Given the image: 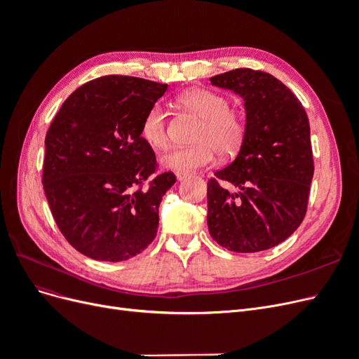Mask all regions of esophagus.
Returning a JSON list of instances; mask_svg holds the SVG:
<instances>
[{
    "mask_svg": "<svg viewBox=\"0 0 359 359\" xmlns=\"http://www.w3.org/2000/svg\"><path fill=\"white\" fill-rule=\"evenodd\" d=\"M187 175H182V173H177V181H182Z\"/></svg>",
    "mask_w": 359,
    "mask_h": 359,
    "instance_id": "esophagus-1",
    "label": "esophagus"
}]
</instances>
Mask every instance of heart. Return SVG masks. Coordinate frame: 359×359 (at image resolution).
Here are the masks:
<instances>
[{
    "mask_svg": "<svg viewBox=\"0 0 359 359\" xmlns=\"http://www.w3.org/2000/svg\"><path fill=\"white\" fill-rule=\"evenodd\" d=\"M180 103L202 119L194 136L198 145L173 148L161 154L158 161L163 169L189 175L212 165L215 151L222 156H232L241 148L245 137V123L240 115L229 111V102L223 95L208 90H190L180 95ZM140 136L156 149L166 147V112L158 103L147 111L140 124Z\"/></svg>",
    "mask_w": 359,
    "mask_h": 359,
    "instance_id": "b5f03b06",
    "label": "heart"
}]
</instances>
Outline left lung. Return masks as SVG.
<instances>
[{"label": "left lung", "mask_w": 359, "mask_h": 359, "mask_svg": "<svg viewBox=\"0 0 359 359\" xmlns=\"http://www.w3.org/2000/svg\"><path fill=\"white\" fill-rule=\"evenodd\" d=\"M244 100L245 137L229 166L208 181V231L236 253H256L283 243L307 211L313 178L310 124L287 86L273 74L236 69L210 79Z\"/></svg>", "instance_id": "8db88e82"}]
</instances>
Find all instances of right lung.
Wrapping results in <instances>:
<instances>
[{"label": "right lung", "mask_w": 359, "mask_h": 359, "mask_svg": "<svg viewBox=\"0 0 359 359\" xmlns=\"http://www.w3.org/2000/svg\"><path fill=\"white\" fill-rule=\"evenodd\" d=\"M168 83L103 76L62 103L46 133L43 189L66 240L94 260L121 262L153 243L158 206L175 184L156 169L140 136L147 111Z\"/></svg>", "instance_id": "right-lung-1"}]
</instances>
